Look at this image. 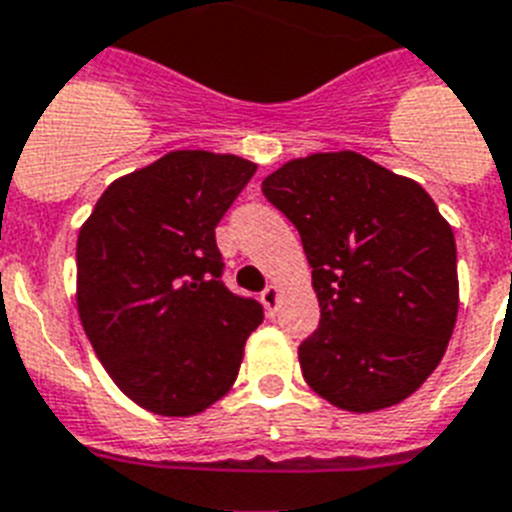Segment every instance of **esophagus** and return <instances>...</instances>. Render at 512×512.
Masks as SVG:
<instances>
[{"label": "esophagus", "instance_id": "obj_1", "mask_svg": "<svg viewBox=\"0 0 512 512\" xmlns=\"http://www.w3.org/2000/svg\"><path fill=\"white\" fill-rule=\"evenodd\" d=\"M278 296H281L278 286H265V291H263V294H260V299H263L265 309H268V315H273V312H276Z\"/></svg>", "mask_w": 512, "mask_h": 512}]
</instances>
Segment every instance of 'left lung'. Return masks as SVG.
I'll list each match as a JSON object with an SVG mask.
<instances>
[{
    "label": "left lung",
    "instance_id": "1",
    "mask_svg": "<svg viewBox=\"0 0 512 512\" xmlns=\"http://www.w3.org/2000/svg\"><path fill=\"white\" fill-rule=\"evenodd\" d=\"M263 195L294 223L312 268L320 325L299 346L309 388L359 414L409 398L458 315L453 229L435 200L354 150L289 161Z\"/></svg>",
    "mask_w": 512,
    "mask_h": 512
}]
</instances>
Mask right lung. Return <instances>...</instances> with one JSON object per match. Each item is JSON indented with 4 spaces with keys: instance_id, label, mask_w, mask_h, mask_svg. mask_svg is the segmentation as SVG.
Listing matches in <instances>:
<instances>
[{
    "instance_id": "obj_1",
    "label": "right lung",
    "mask_w": 512,
    "mask_h": 512,
    "mask_svg": "<svg viewBox=\"0 0 512 512\" xmlns=\"http://www.w3.org/2000/svg\"><path fill=\"white\" fill-rule=\"evenodd\" d=\"M255 163L174 150L103 192L77 236V309L124 395L192 416L234 385L263 304L223 283L216 226Z\"/></svg>"
}]
</instances>
